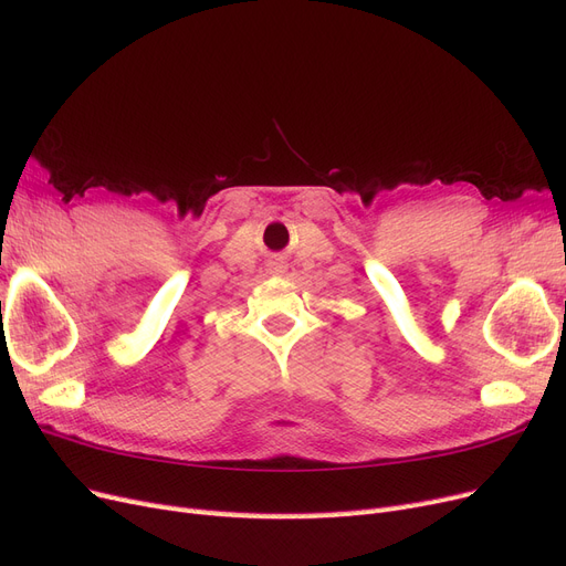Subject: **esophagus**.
I'll use <instances>...</instances> for the list:
<instances>
[{"label": "esophagus", "mask_w": 566, "mask_h": 566, "mask_svg": "<svg viewBox=\"0 0 566 566\" xmlns=\"http://www.w3.org/2000/svg\"><path fill=\"white\" fill-rule=\"evenodd\" d=\"M269 269H271L273 273H281V271H285V262L281 260V256H273V260L269 262Z\"/></svg>", "instance_id": "34e87169"}]
</instances>
